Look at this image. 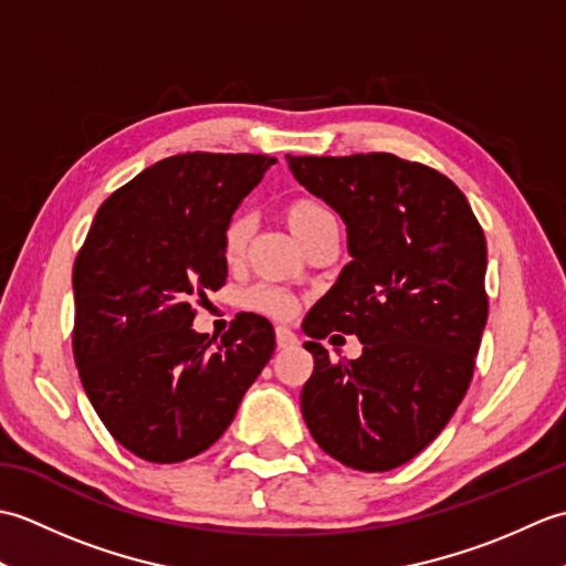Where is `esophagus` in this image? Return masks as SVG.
Returning <instances> with one entry per match:
<instances>
[{
  "mask_svg": "<svg viewBox=\"0 0 566 566\" xmlns=\"http://www.w3.org/2000/svg\"><path fill=\"white\" fill-rule=\"evenodd\" d=\"M274 338H276V347H292L298 343L296 335L290 328H282V326L274 331Z\"/></svg>",
  "mask_w": 566,
  "mask_h": 566,
  "instance_id": "34e87169",
  "label": "esophagus"
}]
</instances>
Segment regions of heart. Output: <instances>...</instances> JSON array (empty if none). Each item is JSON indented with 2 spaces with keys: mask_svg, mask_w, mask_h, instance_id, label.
Listing matches in <instances>:
<instances>
[{
  "mask_svg": "<svg viewBox=\"0 0 566 566\" xmlns=\"http://www.w3.org/2000/svg\"><path fill=\"white\" fill-rule=\"evenodd\" d=\"M282 216L286 226H290V231L298 238V243L304 248L318 233L326 231V228L338 226L335 213L316 197H294L292 201H286ZM248 235H250V221L245 216L243 213L231 216L228 223L223 226V235H221V250L228 262H238L243 258ZM243 306L252 311V314L268 316L274 321H290L296 316L298 298L292 292L282 290V286L255 284L243 294Z\"/></svg>",
  "mask_w": 566,
  "mask_h": 566,
  "instance_id": "b5f03b06",
  "label": "heart"
}]
</instances>
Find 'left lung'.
I'll return each mask as SVG.
<instances>
[{
  "label": "left lung",
  "mask_w": 566,
  "mask_h": 566,
  "mask_svg": "<svg viewBox=\"0 0 566 566\" xmlns=\"http://www.w3.org/2000/svg\"><path fill=\"white\" fill-rule=\"evenodd\" d=\"M286 163L340 213L353 255L304 321L314 375L302 413L323 452L389 472L440 436L472 381L489 316L486 238L432 167L391 153ZM333 329L357 334L364 355L333 364L317 343Z\"/></svg>",
  "instance_id": "obj_1"
}]
</instances>
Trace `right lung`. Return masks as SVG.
<instances>
[{
	"label": "right lung",
	"mask_w": 566,
	"mask_h": 566,
	"mask_svg": "<svg viewBox=\"0 0 566 566\" xmlns=\"http://www.w3.org/2000/svg\"><path fill=\"white\" fill-rule=\"evenodd\" d=\"M276 160L182 153L106 199L72 270V353L106 430L146 462L172 464L219 440L274 353L268 318L240 314L221 343L191 328L221 290L223 226Z\"/></svg>",
	"instance_id": "add662e5"
}]
</instances>
